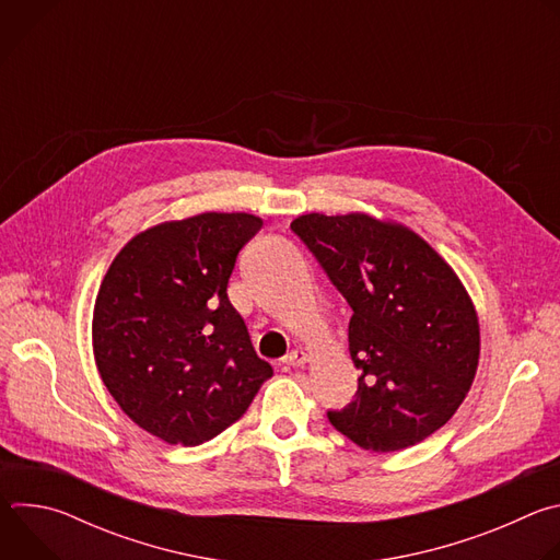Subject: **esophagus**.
I'll list each match as a JSON object with an SVG mask.
<instances>
[{
    "instance_id": "34e87169",
    "label": "esophagus",
    "mask_w": 560,
    "mask_h": 560,
    "mask_svg": "<svg viewBox=\"0 0 560 560\" xmlns=\"http://www.w3.org/2000/svg\"><path fill=\"white\" fill-rule=\"evenodd\" d=\"M305 361H307V352H303V350H292L290 354H285V359L281 361V365H283L285 370H290V368H301Z\"/></svg>"
}]
</instances>
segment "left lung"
I'll return each mask as SVG.
<instances>
[{"mask_svg":"<svg viewBox=\"0 0 560 560\" xmlns=\"http://www.w3.org/2000/svg\"><path fill=\"white\" fill-rule=\"evenodd\" d=\"M292 232L352 307L354 401L330 423L372 452L410 447L463 404L478 365V318L454 270L412 230L368 214H303Z\"/></svg>","mask_w":560,"mask_h":560,"instance_id":"obj_1","label":"left lung"}]
</instances>
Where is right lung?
<instances>
[{"label":"right lung","instance_id":"right-lung-1","mask_svg":"<svg viewBox=\"0 0 560 560\" xmlns=\"http://www.w3.org/2000/svg\"><path fill=\"white\" fill-rule=\"evenodd\" d=\"M261 225L246 212L154 225L102 281L93 314L102 381L139 428L171 445L221 434L272 376L228 299L236 257Z\"/></svg>","mask_w":560,"mask_h":560}]
</instances>
